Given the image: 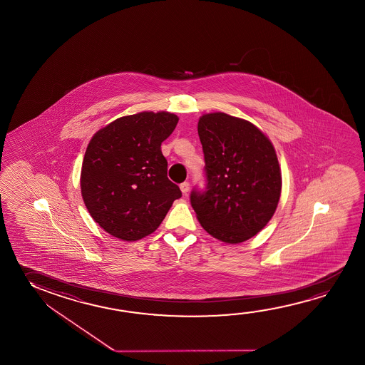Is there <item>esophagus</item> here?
<instances>
[{
	"mask_svg": "<svg viewBox=\"0 0 365 365\" xmlns=\"http://www.w3.org/2000/svg\"><path fill=\"white\" fill-rule=\"evenodd\" d=\"M180 188L182 193L185 196V195L190 192V183H188V182H183V183L180 185Z\"/></svg>",
	"mask_w": 365,
	"mask_h": 365,
	"instance_id": "obj_1",
	"label": "esophagus"
}]
</instances>
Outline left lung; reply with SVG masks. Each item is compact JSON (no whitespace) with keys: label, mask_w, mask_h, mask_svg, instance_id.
I'll return each mask as SVG.
<instances>
[{"label":"left lung","mask_w":365,"mask_h":365,"mask_svg":"<svg viewBox=\"0 0 365 365\" xmlns=\"http://www.w3.org/2000/svg\"><path fill=\"white\" fill-rule=\"evenodd\" d=\"M197 130L207 187L192 191V207L210 235L238 245L275 214L282 185L275 148L251 122L221 112L202 114Z\"/></svg>","instance_id":"1"}]
</instances>
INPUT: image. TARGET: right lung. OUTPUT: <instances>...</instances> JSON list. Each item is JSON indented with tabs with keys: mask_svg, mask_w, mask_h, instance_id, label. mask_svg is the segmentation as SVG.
Listing matches in <instances>:
<instances>
[{
	"mask_svg": "<svg viewBox=\"0 0 365 365\" xmlns=\"http://www.w3.org/2000/svg\"><path fill=\"white\" fill-rule=\"evenodd\" d=\"M178 117L169 112H140L96 132L85 151L80 185L90 215L118 240L133 242L154 233L180 187L168 180L162 143Z\"/></svg>",
	"mask_w": 365,
	"mask_h": 365,
	"instance_id": "obj_1",
	"label": "right lung"
}]
</instances>
